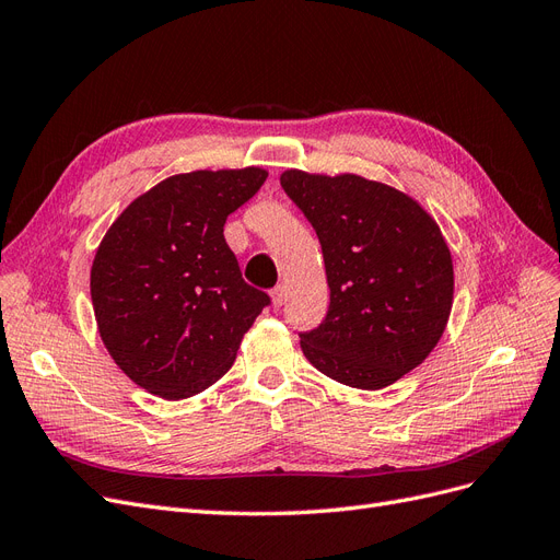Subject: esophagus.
Here are the masks:
<instances>
[{
  "label": "esophagus",
  "mask_w": 560,
  "mask_h": 560,
  "mask_svg": "<svg viewBox=\"0 0 560 560\" xmlns=\"http://www.w3.org/2000/svg\"><path fill=\"white\" fill-rule=\"evenodd\" d=\"M270 296H273V306L280 308L282 303H284V299H287V287L284 284H276L273 292H270Z\"/></svg>",
  "instance_id": "esophagus-1"
}]
</instances>
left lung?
<instances>
[{
    "mask_svg": "<svg viewBox=\"0 0 560 560\" xmlns=\"http://www.w3.org/2000/svg\"><path fill=\"white\" fill-rule=\"evenodd\" d=\"M313 224L327 268L329 311L301 350L322 374L381 389L422 364L453 306V261L413 198L360 175L280 177Z\"/></svg>",
    "mask_w": 560,
    "mask_h": 560,
    "instance_id": "left-lung-1",
    "label": "left lung"
}]
</instances>
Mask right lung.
<instances>
[{
	"label": "right lung",
	"mask_w": 560,
	"mask_h": 560,
	"mask_svg": "<svg viewBox=\"0 0 560 560\" xmlns=\"http://www.w3.org/2000/svg\"><path fill=\"white\" fill-rule=\"evenodd\" d=\"M268 173L196 171L167 177L116 219L91 268L100 336L124 374L163 399L222 378L270 296L243 280L224 238L231 212Z\"/></svg>",
	"instance_id": "obj_1"
}]
</instances>
